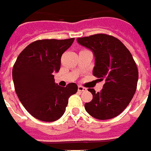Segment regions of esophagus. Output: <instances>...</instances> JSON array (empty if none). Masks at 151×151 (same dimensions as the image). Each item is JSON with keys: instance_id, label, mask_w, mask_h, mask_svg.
Wrapping results in <instances>:
<instances>
[{"instance_id": "esophagus-1", "label": "esophagus", "mask_w": 151, "mask_h": 151, "mask_svg": "<svg viewBox=\"0 0 151 151\" xmlns=\"http://www.w3.org/2000/svg\"><path fill=\"white\" fill-rule=\"evenodd\" d=\"M78 91L80 92H82V91H87V89L86 87H84V86H78Z\"/></svg>"}]
</instances>
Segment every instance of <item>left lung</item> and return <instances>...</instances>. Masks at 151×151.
<instances>
[{"label":"left lung","mask_w":151,"mask_h":151,"mask_svg":"<svg viewBox=\"0 0 151 151\" xmlns=\"http://www.w3.org/2000/svg\"><path fill=\"white\" fill-rule=\"evenodd\" d=\"M77 41L94 52L93 76L105 81L100 92L88 89L93 99L85 104L86 111L98 120L119 116L130 104L137 87L139 73L132 55L119 39L106 34L81 37Z\"/></svg>","instance_id":"left-lung-1"}]
</instances>
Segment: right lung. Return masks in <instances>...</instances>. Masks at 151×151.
Listing matches in <instances>:
<instances>
[{"mask_svg": "<svg viewBox=\"0 0 151 151\" xmlns=\"http://www.w3.org/2000/svg\"><path fill=\"white\" fill-rule=\"evenodd\" d=\"M75 38L44 39L28 45L13 65L15 91L21 104L31 116L42 121L60 119L70 96L77 92L76 83L60 87L55 83V72L60 68V58Z\"/></svg>", "mask_w": 151, "mask_h": 151, "instance_id": "add662e5", "label": "right lung"}]
</instances>
